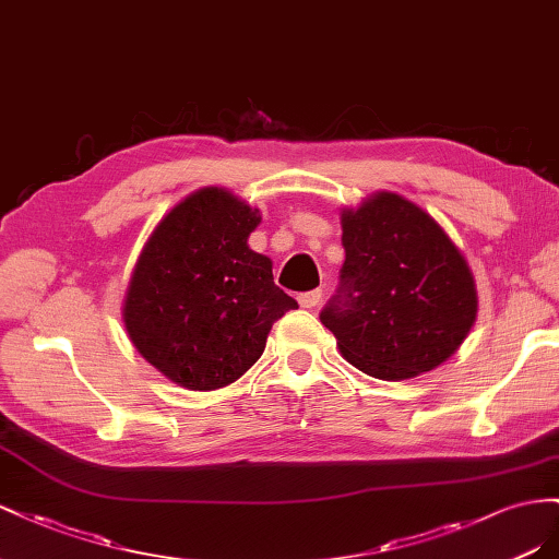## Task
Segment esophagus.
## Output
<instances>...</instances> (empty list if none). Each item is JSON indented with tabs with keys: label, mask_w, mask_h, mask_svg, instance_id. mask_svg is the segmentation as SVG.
<instances>
[{
	"label": "esophagus",
	"mask_w": 559,
	"mask_h": 559,
	"mask_svg": "<svg viewBox=\"0 0 559 559\" xmlns=\"http://www.w3.org/2000/svg\"><path fill=\"white\" fill-rule=\"evenodd\" d=\"M321 297H323V290H309V293H301L299 297H297V301H299V307H305V309H313L318 301H321Z\"/></svg>",
	"instance_id": "1"
}]
</instances>
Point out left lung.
<instances>
[{"mask_svg": "<svg viewBox=\"0 0 559 559\" xmlns=\"http://www.w3.org/2000/svg\"><path fill=\"white\" fill-rule=\"evenodd\" d=\"M342 288L321 321L340 354L374 379L436 370L468 337L477 290L464 254L417 203L374 191L342 211Z\"/></svg>", "mask_w": 559, "mask_h": 559, "instance_id": "8db88e82", "label": "left lung"}]
</instances>
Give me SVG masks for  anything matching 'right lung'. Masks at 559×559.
I'll return each instance as SVG.
<instances>
[{"mask_svg":"<svg viewBox=\"0 0 559 559\" xmlns=\"http://www.w3.org/2000/svg\"><path fill=\"white\" fill-rule=\"evenodd\" d=\"M258 209L225 187H203L170 209L142 246L121 318L138 354L189 391L246 374L278 318L297 301L250 250Z\"/></svg>","mask_w":559,"mask_h":559,"instance_id":"1","label":"right lung"}]
</instances>
